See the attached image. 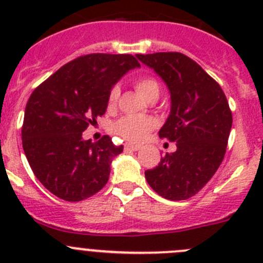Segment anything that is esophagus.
<instances>
[{"mask_svg": "<svg viewBox=\"0 0 263 263\" xmlns=\"http://www.w3.org/2000/svg\"><path fill=\"white\" fill-rule=\"evenodd\" d=\"M124 147H126L127 150H132V151L140 150L139 145H134V144H126V145H124Z\"/></svg>", "mask_w": 263, "mask_h": 263, "instance_id": "1", "label": "esophagus"}]
</instances>
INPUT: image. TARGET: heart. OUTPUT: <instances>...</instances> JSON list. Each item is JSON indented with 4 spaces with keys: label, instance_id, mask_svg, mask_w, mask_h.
Masks as SVG:
<instances>
[{
    "label": "heart",
    "instance_id": "heart-1",
    "mask_svg": "<svg viewBox=\"0 0 263 263\" xmlns=\"http://www.w3.org/2000/svg\"><path fill=\"white\" fill-rule=\"evenodd\" d=\"M135 86L140 94L147 100H156L160 95V82L153 76H141L135 80ZM119 98V87L113 86L108 94V107L115 108ZM158 122L147 116H124L116 123V132L122 139L129 142H141L147 135L156 128Z\"/></svg>",
    "mask_w": 263,
    "mask_h": 263
}]
</instances>
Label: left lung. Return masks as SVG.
<instances>
[{"instance_id": "obj_1", "label": "left lung", "mask_w": 263, "mask_h": 263, "mask_svg": "<svg viewBox=\"0 0 263 263\" xmlns=\"http://www.w3.org/2000/svg\"><path fill=\"white\" fill-rule=\"evenodd\" d=\"M168 85L172 109L161 139L176 142L145 178L158 195L181 201L202 190L221 164L233 117L220 85L192 58L179 52L137 54Z\"/></svg>"}]
</instances>
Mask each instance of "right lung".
<instances>
[{
	"mask_svg": "<svg viewBox=\"0 0 263 263\" xmlns=\"http://www.w3.org/2000/svg\"><path fill=\"white\" fill-rule=\"evenodd\" d=\"M132 54L90 53L66 63L34 89L21 127L23 148L39 182L57 197L78 202L109 179L110 161L123 151L109 136L82 140V132L105 113L108 94L128 70Z\"/></svg>",
	"mask_w": 263,
	"mask_h": 263,
	"instance_id": "1",
	"label": "right lung"
}]
</instances>
